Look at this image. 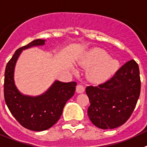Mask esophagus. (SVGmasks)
<instances>
[{"label": "esophagus", "mask_w": 147, "mask_h": 147, "mask_svg": "<svg viewBox=\"0 0 147 147\" xmlns=\"http://www.w3.org/2000/svg\"><path fill=\"white\" fill-rule=\"evenodd\" d=\"M84 90H85V88L83 85L81 84H78L77 86H76V92L78 93H82L84 92Z\"/></svg>", "instance_id": "esophagus-1"}]
</instances>
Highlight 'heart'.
Returning a JSON list of instances; mask_svg holds the SVG:
<instances>
[{"label":"heart","instance_id":"heart-1","mask_svg":"<svg viewBox=\"0 0 147 147\" xmlns=\"http://www.w3.org/2000/svg\"><path fill=\"white\" fill-rule=\"evenodd\" d=\"M86 65L91 66L88 71V78L94 83H102L115 73L119 63L117 60L109 57L105 50L95 48L88 53Z\"/></svg>","mask_w":147,"mask_h":147}]
</instances>
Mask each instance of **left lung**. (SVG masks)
I'll list each match as a JSON object with an SVG mask.
<instances>
[{"instance_id":"left-lung-1","label":"left lung","mask_w":147,"mask_h":147,"mask_svg":"<svg viewBox=\"0 0 147 147\" xmlns=\"http://www.w3.org/2000/svg\"><path fill=\"white\" fill-rule=\"evenodd\" d=\"M141 92L140 72L134 60L128 61L115 75L98 86H87L90 106L87 114L95 127L103 129L120 127L129 118Z\"/></svg>"}]
</instances>
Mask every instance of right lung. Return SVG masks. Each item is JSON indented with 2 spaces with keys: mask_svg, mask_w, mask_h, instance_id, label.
Returning a JSON list of instances; mask_svg holds the SVG:
<instances>
[{
  "mask_svg": "<svg viewBox=\"0 0 147 147\" xmlns=\"http://www.w3.org/2000/svg\"><path fill=\"white\" fill-rule=\"evenodd\" d=\"M46 40L37 39L15 51L6 66L4 78L5 102L14 118L25 128L32 131L48 129L60 119L63 107L73 96L76 82L56 80L47 91L37 96L24 95L15 83V68L23 50L43 46Z\"/></svg>",
  "mask_w": 147,
  "mask_h": 147,
  "instance_id": "add662e5",
  "label": "right lung"
}]
</instances>
